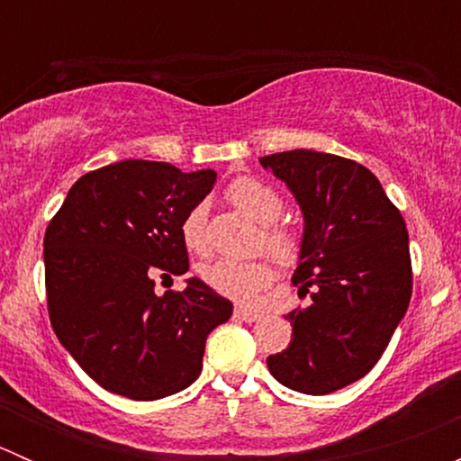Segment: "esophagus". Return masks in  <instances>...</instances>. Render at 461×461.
Returning a JSON list of instances; mask_svg holds the SVG:
<instances>
[{
    "label": "esophagus",
    "instance_id": "obj_1",
    "mask_svg": "<svg viewBox=\"0 0 461 461\" xmlns=\"http://www.w3.org/2000/svg\"><path fill=\"white\" fill-rule=\"evenodd\" d=\"M234 317L245 321V323H254V321L260 319V314L257 310H249V308H243V305H239V308H234Z\"/></svg>",
    "mask_w": 461,
    "mask_h": 461
}]
</instances>
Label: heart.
I'll return each mask as SVG.
<instances>
[{
    "label": "heart",
    "instance_id": "b5f03b06",
    "mask_svg": "<svg viewBox=\"0 0 461 461\" xmlns=\"http://www.w3.org/2000/svg\"><path fill=\"white\" fill-rule=\"evenodd\" d=\"M227 201L234 204L239 212L252 218L258 225H267L263 230V248L272 254L278 263L290 265L299 258L301 236L299 231L290 227L272 225L283 212V198L274 187H269L263 180L243 176L236 178L225 192ZM180 236L183 243L192 252H203L207 248V236H204V204L198 203L185 213L180 222ZM203 281L213 287L221 294L240 303H252L263 290H267L274 283L272 265L265 260H230L218 258L201 267Z\"/></svg>",
    "mask_w": 461,
    "mask_h": 461
}]
</instances>
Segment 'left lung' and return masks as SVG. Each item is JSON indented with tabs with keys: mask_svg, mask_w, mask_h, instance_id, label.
<instances>
[{
	"mask_svg": "<svg viewBox=\"0 0 461 461\" xmlns=\"http://www.w3.org/2000/svg\"><path fill=\"white\" fill-rule=\"evenodd\" d=\"M303 213L292 283L312 303L292 310V341L267 357L274 379L305 394L346 388L373 370L412 294L402 213L364 165L294 149L258 158Z\"/></svg>",
	"mask_w": 461,
	"mask_h": 461,
	"instance_id": "1",
	"label": "left lung"
}]
</instances>
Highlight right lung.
I'll use <instances>...</instances> for the list:
<instances>
[{"label":"right lung","mask_w":461,"mask_h":461,"mask_svg":"<svg viewBox=\"0 0 461 461\" xmlns=\"http://www.w3.org/2000/svg\"><path fill=\"white\" fill-rule=\"evenodd\" d=\"M216 171L120 160L82 176L44 234L46 296L59 343L95 384L138 402L192 385L204 341L231 303L201 278L153 292L156 276L189 269L180 222Z\"/></svg>","instance_id":"1"}]
</instances>
